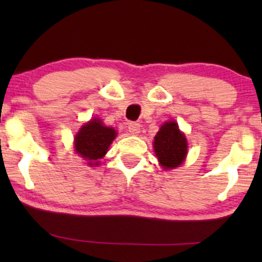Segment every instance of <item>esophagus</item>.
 I'll list each match as a JSON object with an SVG mask.
<instances>
[{"instance_id":"esophagus-1","label":"esophagus","mask_w":262,"mask_h":262,"mask_svg":"<svg viewBox=\"0 0 262 262\" xmlns=\"http://www.w3.org/2000/svg\"><path fill=\"white\" fill-rule=\"evenodd\" d=\"M128 129H129V133L133 134V135H137L140 132V124L137 122H129Z\"/></svg>"}]
</instances>
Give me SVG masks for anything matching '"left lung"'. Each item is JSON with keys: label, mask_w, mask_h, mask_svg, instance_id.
Instances as JSON below:
<instances>
[{"label": "left lung", "mask_w": 262, "mask_h": 262, "mask_svg": "<svg viewBox=\"0 0 262 262\" xmlns=\"http://www.w3.org/2000/svg\"><path fill=\"white\" fill-rule=\"evenodd\" d=\"M154 149L159 162L165 170L175 169L182 164L187 154V141L176 122L170 121L161 125L155 135Z\"/></svg>", "instance_id": "8db88e82"}]
</instances>
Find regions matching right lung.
<instances>
[{
	"label": "right lung",
	"mask_w": 262,
	"mask_h": 262,
	"mask_svg": "<svg viewBox=\"0 0 262 262\" xmlns=\"http://www.w3.org/2000/svg\"><path fill=\"white\" fill-rule=\"evenodd\" d=\"M116 135L113 128L104 127L100 119H92L75 137V149L90 165H97L98 160L106 155Z\"/></svg>",
	"instance_id": "1"
}]
</instances>
